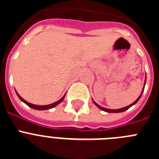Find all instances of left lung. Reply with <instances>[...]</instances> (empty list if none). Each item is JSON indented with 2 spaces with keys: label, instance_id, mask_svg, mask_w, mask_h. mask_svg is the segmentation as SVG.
<instances>
[{
  "label": "left lung",
  "instance_id": "left-lung-1",
  "mask_svg": "<svg viewBox=\"0 0 159 159\" xmlns=\"http://www.w3.org/2000/svg\"><path fill=\"white\" fill-rule=\"evenodd\" d=\"M145 84H146V80H145ZM144 87H145V84H144ZM144 87H143V90H144ZM143 92H142V94H141V95H139V98H138V99H136V100L134 101V102H133V103H131V104L129 105V106L126 107L120 108V109H117V110H111V109H107V108L102 107L99 106V104H97L96 102H95V101H94V100H93V102H94V103H95V104L96 105V106L99 108V109H101V110H102V111H106V112H109V113H118V112H123V111H127V109H129V108H130V107H132V106H133V105H134V104H135L136 102H137L139 100V99H140V98H141L142 95H143Z\"/></svg>",
  "mask_w": 159,
  "mask_h": 159
}]
</instances>
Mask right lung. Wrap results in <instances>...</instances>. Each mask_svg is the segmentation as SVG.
Wrapping results in <instances>:
<instances>
[{"instance_id":"right-lung-1","label":"right lung","mask_w":159,"mask_h":159,"mask_svg":"<svg viewBox=\"0 0 159 159\" xmlns=\"http://www.w3.org/2000/svg\"><path fill=\"white\" fill-rule=\"evenodd\" d=\"M16 95H17V96L19 97V99H20V100L22 101V102H24L25 103V104H27L28 106L29 107L31 108H33V109H36V110H40V111H43V110H48V109H51V108H53L55 107L56 106H57V105L60 103V102H61L63 101V99H64V97H65V95H64V96L61 98V99H60V100L57 101V102H53V103H52V104H49V105H43V106H38V105H34V104H32V103H30V102H27V101H25V99H22L21 97L19 95L17 94V92H16Z\"/></svg>"}]
</instances>
